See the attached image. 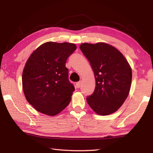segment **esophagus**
Masks as SVG:
<instances>
[{"instance_id": "34e87169", "label": "esophagus", "mask_w": 153, "mask_h": 153, "mask_svg": "<svg viewBox=\"0 0 153 153\" xmlns=\"http://www.w3.org/2000/svg\"><path fill=\"white\" fill-rule=\"evenodd\" d=\"M81 84H82V83H81L80 82H77V83H76V87H77V88H79L80 86H81Z\"/></svg>"}]
</instances>
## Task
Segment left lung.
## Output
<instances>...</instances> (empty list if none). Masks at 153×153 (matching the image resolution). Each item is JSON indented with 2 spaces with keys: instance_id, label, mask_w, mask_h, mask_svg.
Instances as JSON below:
<instances>
[{
  "instance_id": "left-lung-1",
  "label": "left lung",
  "mask_w": 153,
  "mask_h": 153,
  "mask_svg": "<svg viewBox=\"0 0 153 153\" xmlns=\"http://www.w3.org/2000/svg\"><path fill=\"white\" fill-rule=\"evenodd\" d=\"M80 49L89 61L95 78V89L87 97L89 106L97 114L116 112L130 90L132 71L124 56L105 43H82Z\"/></svg>"
}]
</instances>
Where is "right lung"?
I'll return each mask as SVG.
<instances>
[{
    "label": "right lung",
    "mask_w": 153,
    "mask_h": 153,
    "mask_svg": "<svg viewBox=\"0 0 153 153\" xmlns=\"http://www.w3.org/2000/svg\"><path fill=\"white\" fill-rule=\"evenodd\" d=\"M76 48L74 43L49 41L29 57L22 87L27 102L38 112L53 116L69 105L75 88L68 80L66 62Z\"/></svg>",
    "instance_id": "add662e5"
}]
</instances>
